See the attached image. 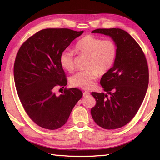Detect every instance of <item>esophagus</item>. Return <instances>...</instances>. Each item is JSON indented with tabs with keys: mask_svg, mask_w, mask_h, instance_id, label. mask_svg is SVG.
I'll use <instances>...</instances> for the list:
<instances>
[{
	"mask_svg": "<svg viewBox=\"0 0 160 160\" xmlns=\"http://www.w3.org/2000/svg\"><path fill=\"white\" fill-rule=\"evenodd\" d=\"M89 96H90V93L88 92V91H84L83 93V96L84 97H88Z\"/></svg>",
	"mask_w": 160,
	"mask_h": 160,
	"instance_id": "esophagus-1",
	"label": "esophagus"
}]
</instances>
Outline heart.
I'll return each mask as SVG.
<instances>
[{
  "label": "heart",
  "mask_w": 160,
  "mask_h": 160,
  "mask_svg": "<svg viewBox=\"0 0 160 160\" xmlns=\"http://www.w3.org/2000/svg\"><path fill=\"white\" fill-rule=\"evenodd\" d=\"M80 55L88 56L87 70L79 71L71 77V84L73 87L89 89L94 86L100 74H105L113 67L118 55V47L113 40L104 39L94 35H87L75 46ZM60 62L63 69L69 72L75 67L73 53L64 50L61 53Z\"/></svg>",
  "instance_id": "1"
}]
</instances>
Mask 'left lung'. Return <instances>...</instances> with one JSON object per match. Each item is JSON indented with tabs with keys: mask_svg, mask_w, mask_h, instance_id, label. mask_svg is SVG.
Wrapping results in <instances>:
<instances>
[{
	"mask_svg": "<svg viewBox=\"0 0 160 160\" xmlns=\"http://www.w3.org/2000/svg\"><path fill=\"white\" fill-rule=\"evenodd\" d=\"M92 33L109 36L116 43L118 55L113 67L103 75L104 93L92 92L96 104L91 113L95 122L105 129L124 127L135 117L148 85V67L138 43L121 29H97Z\"/></svg>",
	"mask_w": 160,
	"mask_h": 160,
	"instance_id": "obj_1",
	"label": "left lung"
}]
</instances>
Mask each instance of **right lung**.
<instances>
[{
  "label": "right lung",
  "instance_id": "1",
  "mask_svg": "<svg viewBox=\"0 0 160 160\" xmlns=\"http://www.w3.org/2000/svg\"><path fill=\"white\" fill-rule=\"evenodd\" d=\"M83 32L67 28L40 30L17 53L13 66L17 93L27 114L40 127L55 130L62 127L82 97L76 88L65 87L58 96L53 91L67 84L60 62L61 53Z\"/></svg>",
  "mask_w": 160,
  "mask_h": 160
}]
</instances>
